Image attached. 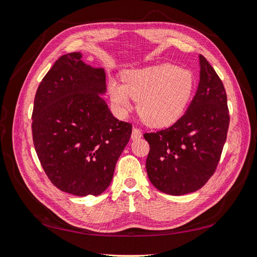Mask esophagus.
<instances>
[{"label":"esophagus","instance_id":"1","mask_svg":"<svg viewBox=\"0 0 257 257\" xmlns=\"http://www.w3.org/2000/svg\"><path fill=\"white\" fill-rule=\"evenodd\" d=\"M143 137V134H141V130L137 128H133V134H132V139L133 140H137Z\"/></svg>","mask_w":257,"mask_h":257}]
</instances>
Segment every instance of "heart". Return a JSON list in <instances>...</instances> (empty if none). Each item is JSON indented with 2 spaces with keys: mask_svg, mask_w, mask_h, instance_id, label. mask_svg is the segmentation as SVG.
I'll list each match as a JSON object with an SVG mask.
<instances>
[{
  "mask_svg": "<svg viewBox=\"0 0 257 257\" xmlns=\"http://www.w3.org/2000/svg\"><path fill=\"white\" fill-rule=\"evenodd\" d=\"M122 85L111 80L109 97L114 110L125 117L138 100L137 110L151 127H166L181 116L192 95L193 76L173 65H157L128 70Z\"/></svg>",
  "mask_w": 257,
  "mask_h": 257,
  "instance_id": "obj_1",
  "label": "heart"
}]
</instances>
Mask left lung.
<instances>
[{"mask_svg":"<svg viewBox=\"0 0 257 257\" xmlns=\"http://www.w3.org/2000/svg\"><path fill=\"white\" fill-rule=\"evenodd\" d=\"M199 65L198 89L183 116L170 128L144 135L150 146L147 173L166 194L182 195L203 187L226 140L230 116L224 86L202 55Z\"/></svg>","mask_w":257,"mask_h":257,"instance_id":"8db88e82","label":"left lung"}]
</instances>
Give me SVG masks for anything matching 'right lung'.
<instances>
[{
    "instance_id": "right-lung-1",
    "label": "right lung",
    "mask_w": 257,
    "mask_h": 257,
    "mask_svg": "<svg viewBox=\"0 0 257 257\" xmlns=\"http://www.w3.org/2000/svg\"><path fill=\"white\" fill-rule=\"evenodd\" d=\"M80 52L59 57L38 86L33 141L48 179L63 192L99 195L111 183L133 127L112 116L102 96L106 73Z\"/></svg>"
}]
</instances>
